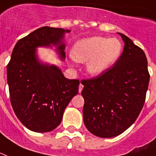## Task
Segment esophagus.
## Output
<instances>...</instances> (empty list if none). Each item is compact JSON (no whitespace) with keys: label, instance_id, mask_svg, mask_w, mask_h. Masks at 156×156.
<instances>
[{"label":"esophagus","instance_id":"obj_1","mask_svg":"<svg viewBox=\"0 0 156 156\" xmlns=\"http://www.w3.org/2000/svg\"><path fill=\"white\" fill-rule=\"evenodd\" d=\"M83 88V85L82 83H80L79 84V87H78V91H79V93H81Z\"/></svg>","mask_w":156,"mask_h":156}]
</instances>
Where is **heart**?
Listing matches in <instances>:
<instances>
[{
	"label": "heart",
	"instance_id": "heart-1",
	"mask_svg": "<svg viewBox=\"0 0 156 156\" xmlns=\"http://www.w3.org/2000/svg\"><path fill=\"white\" fill-rule=\"evenodd\" d=\"M122 53V44L116 38L93 36L75 43L72 58L78 63H86L88 74L100 76L118 61Z\"/></svg>",
	"mask_w": 156,
	"mask_h": 156
}]
</instances>
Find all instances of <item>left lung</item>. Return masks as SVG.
<instances>
[{
	"mask_svg": "<svg viewBox=\"0 0 156 156\" xmlns=\"http://www.w3.org/2000/svg\"><path fill=\"white\" fill-rule=\"evenodd\" d=\"M121 57L103 74L83 80V122L93 135L101 138L119 136L139 116L146 100L150 74L147 58L126 35Z\"/></svg>",
	"mask_w": 156,
	"mask_h": 156,
	"instance_id": "1",
	"label": "left lung"
}]
</instances>
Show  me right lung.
Segmentation results:
<instances>
[{"instance_id":"right-lung-1","label":"right lung","mask_w":156,"mask_h":156,"mask_svg":"<svg viewBox=\"0 0 156 156\" xmlns=\"http://www.w3.org/2000/svg\"><path fill=\"white\" fill-rule=\"evenodd\" d=\"M70 30L44 26L16 43L7 65L10 102L17 118L34 132H49L59 125L79 81L68 79L55 64L44 62L38 48H55L65 60V34Z\"/></svg>"}]
</instances>
